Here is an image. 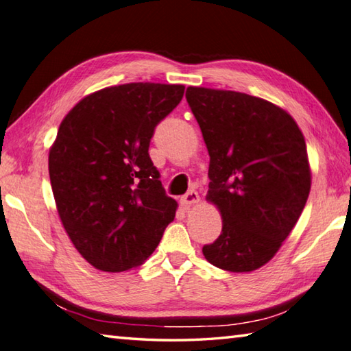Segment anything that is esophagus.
Instances as JSON below:
<instances>
[{"mask_svg":"<svg viewBox=\"0 0 351 351\" xmlns=\"http://www.w3.org/2000/svg\"><path fill=\"white\" fill-rule=\"evenodd\" d=\"M197 201H199V195H197L196 190H190V192H187L186 195L181 196V204L184 207L192 206V204H196Z\"/></svg>","mask_w":351,"mask_h":351,"instance_id":"obj_1","label":"esophagus"}]
</instances>
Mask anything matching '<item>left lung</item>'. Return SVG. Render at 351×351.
Wrapping results in <instances>:
<instances>
[{
    "label": "left lung",
    "mask_w": 351,
    "mask_h": 351,
    "mask_svg": "<svg viewBox=\"0 0 351 351\" xmlns=\"http://www.w3.org/2000/svg\"><path fill=\"white\" fill-rule=\"evenodd\" d=\"M187 103L207 145V201L222 232L202 253L218 269L247 273L275 256L307 202L311 171L296 121L252 95L187 87Z\"/></svg>",
    "instance_id": "left-lung-1"
}]
</instances>
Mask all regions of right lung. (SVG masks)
Listing matches in <instances>:
<instances>
[{"label":"right lung","instance_id":"right-lung-1","mask_svg":"<svg viewBox=\"0 0 351 351\" xmlns=\"http://www.w3.org/2000/svg\"><path fill=\"white\" fill-rule=\"evenodd\" d=\"M182 84L130 82L87 95L49 152L56 210L76 250L95 269L141 265L175 218L149 156L155 127L180 104Z\"/></svg>","mask_w":351,"mask_h":351}]
</instances>
